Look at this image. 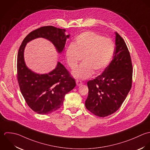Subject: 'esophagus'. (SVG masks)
Returning <instances> with one entry per match:
<instances>
[{
  "mask_svg": "<svg viewBox=\"0 0 150 150\" xmlns=\"http://www.w3.org/2000/svg\"><path fill=\"white\" fill-rule=\"evenodd\" d=\"M76 85L77 86H81L82 84V82L81 81H79V80H76Z\"/></svg>",
  "mask_w": 150,
  "mask_h": 150,
  "instance_id": "34e87169",
  "label": "esophagus"
}]
</instances>
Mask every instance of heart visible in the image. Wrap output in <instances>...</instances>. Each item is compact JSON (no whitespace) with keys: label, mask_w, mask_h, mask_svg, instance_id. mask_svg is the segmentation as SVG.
I'll use <instances>...</instances> for the list:
<instances>
[{"label":"heart","mask_w":150,"mask_h":150,"mask_svg":"<svg viewBox=\"0 0 150 150\" xmlns=\"http://www.w3.org/2000/svg\"><path fill=\"white\" fill-rule=\"evenodd\" d=\"M114 52L112 40L93 31H85L76 38L74 44L71 43L66 51V59L71 68L78 62H83L74 69L73 76L85 79L93 74L103 70L110 63Z\"/></svg>","instance_id":"heart-1"}]
</instances>
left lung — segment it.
Wrapping results in <instances>:
<instances>
[{
	"label": "left lung",
	"mask_w": 150,
	"mask_h": 150,
	"mask_svg": "<svg viewBox=\"0 0 150 150\" xmlns=\"http://www.w3.org/2000/svg\"><path fill=\"white\" fill-rule=\"evenodd\" d=\"M113 58L104 72L88 82V96L85 107L100 117L109 116L119 108L132 88L133 67L127 47L115 32Z\"/></svg>",
	"instance_id": "1"
}]
</instances>
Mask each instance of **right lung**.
Returning a JSON list of instances; mask_svg holds the SVG:
<instances>
[{"instance_id": "add662e5", "label": "right lung", "mask_w": 150, "mask_h": 150, "mask_svg": "<svg viewBox=\"0 0 150 150\" xmlns=\"http://www.w3.org/2000/svg\"><path fill=\"white\" fill-rule=\"evenodd\" d=\"M65 29L53 26H45L30 32L23 40L18 52L17 70V81L21 92L28 105L39 114H48L62 105L66 94L76 86L75 79L60 62L56 68L46 74L32 72L26 65L24 51L28 42L43 38L50 40L61 53L69 35Z\"/></svg>"}]
</instances>
